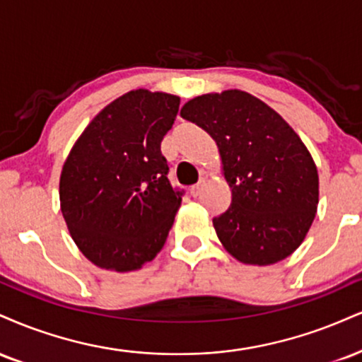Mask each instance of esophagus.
Returning a JSON list of instances; mask_svg holds the SVG:
<instances>
[{
  "label": "esophagus",
  "instance_id": "obj_1",
  "mask_svg": "<svg viewBox=\"0 0 362 362\" xmlns=\"http://www.w3.org/2000/svg\"><path fill=\"white\" fill-rule=\"evenodd\" d=\"M200 190H202V184L199 182V184L190 187V195H192V197H197V195L200 194Z\"/></svg>",
  "mask_w": 362,
  "mask_h": 362
}]
</instances>
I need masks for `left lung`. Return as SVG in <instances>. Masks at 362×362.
<instances>
[{
  "label": "left lung",
  "instance_id": "obj_1",
  "mask_svg": "<svg viewBox=\"0 0 362 362\" xmlns=\"http://www.w3.org/2000/svg\"><path fill=\"white\" fill-rule=\"evenodd\" d=\"M180 116L216 141L233 202L212 219L239 263L268 267L305 239L319 206V172L305 143L267 103L241 89L197 95Z\"/></svg>",
  "mask_w": 362,
  "mask_h": 362
}]
</instances>
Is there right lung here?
Segmentation results:
<instances>
[{
    "label": "right lung",
    "mask_w": 362,
    "mask_h": 362,
    "mask_svg": "<svg viewBox=\"0 0 362 362\" xmlns=\"http://www.w3.org/2000/svg\"><path fill=\"white\" fill-rule=\"evenodd\" d=\"M178 106V95L129 90L103 107L69 151L60 211L95 267L134 272L162 251L182 204L160 150Z\"/></svg>",
    "instance_id": "obj_1"
}]
</instances>
